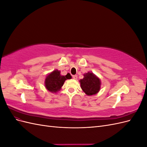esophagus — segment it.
<instances>
[{
    "mask_svg": "<svg viewBox=\"0 0 147 147\" xmlns=\"http://www.w3.org/2000/svg\"><path fill=\"white\" fill-rule=\"evenodd\" d=\"M77 78H78L77 75H73V78H74V80H77Z\"/></svg>",
    "mask_w": 147,
    "mask_h": 147,
    "instance_id": "obj_1",
    "label": "esophagus"
}]
</instances>
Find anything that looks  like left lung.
Returning <instances> with one entry per match:
<instances>
[{
	"label": "left lung",
	"mask_w": 147,
	"mask_h": 147,
	"mask_svg": "<svg viewBox=\"0 0 147 147\" xmlns=\"http://www.w3.org/2000/svg\"><path fill=\"white\" fill-rule=\"evenodd\" d=\"M83 76V78L79 81L83 91L90 96L97 94L101 87L100 78L91 72L84 74Z\"/></svg>",
	"instance_id": "left-lung-1"
}]
</instances>
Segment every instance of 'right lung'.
I'll list each match as a JSON object with an SVG mask.
<instances>
[{
    "label": "right lung",
    "instance_id": "1",
    "mask_svg": "<svg viewBox=\"0 0 147 147\" xmlns=\"http://www.w3.org/2000/svg\"><path fill=\"white\" fill-rule=\"evenodd\" d=\"M71 78L72 77L69 73L66 75H61L60 71L56 69L47 74L45 79V86L48 91L56 93L61 90L66 80Z\"/></svg>",
    "mask_w": 147,
    "mask_h": 147
}]
</instances>
